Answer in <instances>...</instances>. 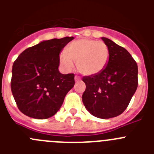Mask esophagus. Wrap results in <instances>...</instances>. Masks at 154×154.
Wrapping results in <instances>:
<instances>
[{
    "label": "esophagus",
    "instance_id": "1",
    "mask_svg": "<svg viewBox=\"0 0 154 154\" xmlns=\"http://www.w3.org/2000/svg\"><path fill=\"white\" fill-rule=\"evenodd\" d=\"M81 79H80V77L79 76H77V75H75V81H79V80Z\"/></svg>",
    "mask_w": 154,
    "mask_h": 154
}]
</instances>
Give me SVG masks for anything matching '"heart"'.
Masks as SVG:
<instances>
[{"instance_id": "b5f03b06", "label": "heart", "mask_w": 154, "mask_h": 154, "mask_svg": "<svg viewBox=\"0 0 154 154\" xmlns=\"http://www.w3.org/2000/svg\"><path fill=\"white\" fill-rule=\"evenodd\" d=\"M109 59V51L106 45L89 38L73 41L66 47L65 52L59 55V62L65 70H72L75 62L79 72L85 75L101 72Z\"/></svg>"}]
</instances>
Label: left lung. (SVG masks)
<instances>
[{"mask_svg":"<svg viewBox=\"0 0 154 154\" xmlns=\"http://www.w3.org/2000/svg\"><path fill=\"white\" fill-rule=\"evenodd\" d=\"M102 40L109 51L108 64L101 72L82 78L86 88L82 99L92 115L109 119L127 108L138 85V67L124 48L106 38Z\"/></svg>","mask_w":154,"mask_h":154,"instance_id":"1","label":"left lung"}]
</instances>
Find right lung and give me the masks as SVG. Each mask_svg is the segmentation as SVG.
I'll return each instance as SVG.
<instances>
[{"instance_id": "add662e5", "label": "right lung", "mask_w": 154, "mask_h": 154, "mask_svg": "<svg viewBox=\"0 0 154 154\" xmlns=\"http://www.w3.org/2000/svg\"><path fill=\"white\" fill-rule=\"evenodd\" d=\"M73 37L43 41L21 52L12 67V95L19 110L45 119L55 115L75 85V75L59 72V53Z\"/></svg>"}]
</instances>
